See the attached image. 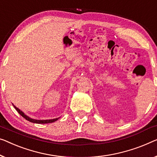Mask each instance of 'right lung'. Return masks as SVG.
Returning <instances> with one entry per match:
<instances>
[{
    "label": "right lung",
    "mask_w": 157,
    "mask_h": 157,
    "mask_svg": "<svg viewBox=\"0 0 157 157\" xmlns=\"http://www.w3.org/2000/svg\"><path fill=\"white\" fill-rule=\"evenodd\" d=\"M14 108H15L16 109V111H17L20 114L21 116H22L23 118L26 119L27 121H30V122L32 123H39V124H44V123H53L55 122V121H56L58 120V118H54V119H50V120H36V119H32L31 118H29V116H27V115H25V114L23 113V112L22 111H20V109H19L18 108H17L15 106H14Z\"/></svg>",
    "instance_id": "obj_1"
}]
</instances>
